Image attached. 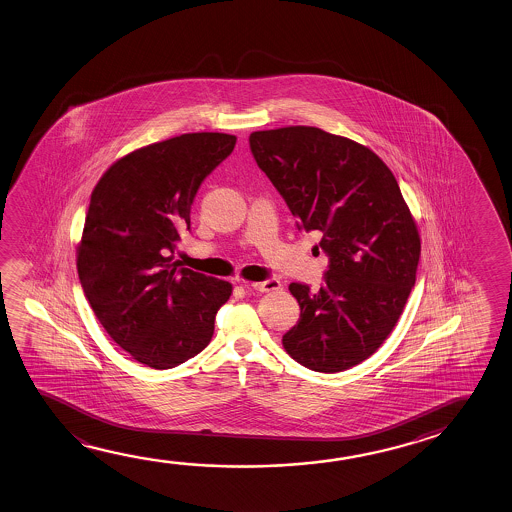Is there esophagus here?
Instances as JSON below:
<instances>
[{
  "mask_svg": "<svg viewBox=\"0 0 512 512\" xmlns=\"http://www.w3.org/2000/svg\"><path fill=\"white\" fill-rule=\"evenodd\" d=\"M247 288L258 290V292H278L281 290V281L279 279H267V281H260V283H247Z\"/></svg>",
  "mask_w": 512,
  "mask_h": 512,
  "instance_id": "esophagus-1",
  "label": "esophagus"
}]
</instances>
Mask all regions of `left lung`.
Wrapping results in <instances>:
<instances>
[{"instance_id":"8db88e82","label":"left lung","mask_w":512,"mask_h":512,"mask_svg":"<svg viewBox=\"0 0 512 512\" xmlns=\"http://www.w3.org/2000/svg\"><path fill=\"white\" fill-rule=\"evenodd\" d=\"M252 156L297 227L330 256L326 285L288 286L301 319L283 335L295 362L340 373L387 340L416 285L421 238L398 181L371 148L306 125L256 130Z\"/></svg>"}]
</instances>
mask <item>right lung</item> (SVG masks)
I'll list each match as a JSON object with an SVG mask.
<instances>
[{
    "mask_svg": "<svg viewBox=\"0 0 512 512\" xmlns=\"http://www.w3.org/2000/svg\"><path fill=\"white\" fill-rule=\"evenodd\" d=\"M234 145L224 132L152 143L109 166L91 193L78 278L96 319L139 364L172 369L199 355L233 294L229 281L182 269L174 249L200 182Z\"/></svg>",
    "mask_w": 512,
    "mask_h": 512,
    "instance_id": "right-lung-1",
    "label": "right lung"
}]
</instances>
